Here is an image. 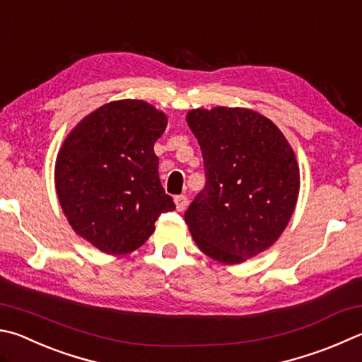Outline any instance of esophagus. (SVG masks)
<instances>
[{
  "instance_id": "esophagus-1",
  "label": "esophagus",
  "mask_w": 362,
  "mask_h": 362,
  "mask_svg": "<svg viewBox=\"0 0 362 362\" xmlns=\"http://www.w3.org/2000/svg\"><path fill=\"white\" fill-rule=\"evenodd\" d=\"M174 202H175V207H177V210H179V212H183V210L187 209V206H188V199H187V196H183V194H180V196H175L174 198Z\"/></svg>"
}]
</instances>
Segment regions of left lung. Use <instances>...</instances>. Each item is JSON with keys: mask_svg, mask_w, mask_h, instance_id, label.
Segmentation results:
<instances>
[{"mask_svg": "<svg viewBox=\"0 0 362 362\" xmlns=\"http://www.w3.org/2000/svg\"><path fill=\"white\" fill-rule=\"evenodd\" d=\"M187 123L207 179L185 212L188 229L202 253L240 264L272 247L291 220L300 187L294 150L252 109H193Z\"/></svg>", "mask_w": 362, "mask_h": 362, "instance_id": "1", "label": "left lung"}]
</instances>
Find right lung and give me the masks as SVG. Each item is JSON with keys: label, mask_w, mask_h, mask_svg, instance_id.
I'll use <instances>...</instances> for the list:
<instances>
[{"label": "right lung", "mask_w": 362, "mask_h": 362, "mask_svg": "<svg viewBox=\"0 0 362 362\" xmlns=\"http://www.w3.org/2000/svg\"><path fill=\"white\" fill-rule=\"evenodd\" d=\"M168 115L142 100H118L83 117L55 161L57 196L74 233L107 255L146 244L175 206L158 177L155 142Z\"/></svg>", "instance_id": "add662e5"}]
</instances>
